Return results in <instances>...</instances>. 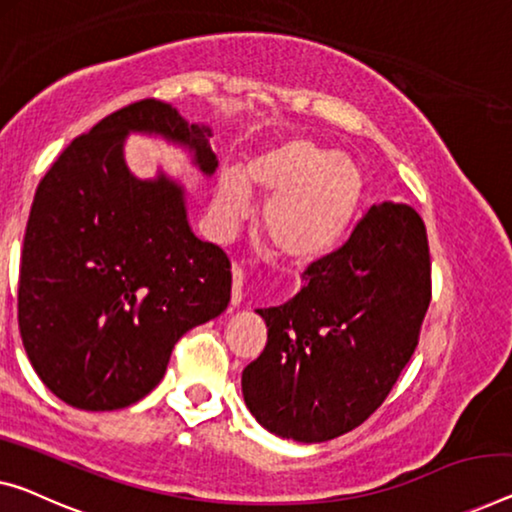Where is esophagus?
<instances>
[{
	"instance_id": "obj_1",
	"label": "esophagus",
	"mask_w": 512,
	"mask_h": 512,
	"mask_svg": "<svg viewBox=\"0 0 512 512\" xmlns=\"http://www.w3.org/2000/svg\"><path fill=\"white\" fill-rule=\"evenodd\" d=\"M241 287H243V269L239 264H234L232 266V303L234 305L241 303V299H243Z\"/></svg>"
}]
</instances>
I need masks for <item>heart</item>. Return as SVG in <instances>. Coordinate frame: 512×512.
<instances>
[{
    "label": "heart",
    "instance_id": "heart-1",
    "mask_svg": "<svg viewBox=\"0 0 512 512\" xmlns=\"http://www.w3.org/2000/svg\"><path fill=\"white\" fill-rule=\"evenodd\" d=\"M243 180L225 172L216 186V218L232 227L248 216L243 182L269 200L262 227L271 248L292 262L324 257L345 239L361 211L365 177L352 158L310 137L266 149L243 167Z\"/></svg>",
    "mask_w": 512,
    "mask_h": 512
}]
</instances>
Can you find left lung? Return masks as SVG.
Listing matches in <instances>:
<instances>
[{
  "label": "left lung",
  "mask_w": 512,
  "mask_h": 512,
  "mask_svg": "<svg viewBox=\"0 0 512 512\" xmlns=\"http://www.w3.org/2000/svg\"><path fill=\"white\" fill-rule=\"evenodd\" d=\"M432 299L425 223L407 204H381L349 239L303 271L278 308L264 352L241 377L248 409L278 437L317 444L340 437L388 398Z\"/></svg>",
  "instance_id": "left-lung-1"
}]
</instances>
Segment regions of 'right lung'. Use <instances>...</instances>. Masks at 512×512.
<instances>
[{"label": "right lung", "mask_w": 512, "mask_h": 512, "mask_svg": "<svg viewBox=\"0 0 512 512\" xmlns=\"http://www.w3.org/2000/svg\"><path fill=\"white\" fill-rule=\"evenodd\" d=\"M128 131L188 144L211 174V128L144 98L98 121L61 151L29 211L18 326L36 375L71 407L112 411L163 379L183 333L230 303L223 248L190 232L177 183L137 181Z\"/></svg>", "instance_id": "right-lung-1"}]
</instances>
